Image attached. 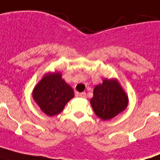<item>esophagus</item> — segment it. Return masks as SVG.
I'll list each match as a JSON object with an SVG mask.
<instances>
[{
	"mask_svg": "<svg viewBox=\"0 0 160 160\" xmlns=\"http://www.w3.org/2000/svg\"><path fill=\"white\" fill-rule=\"evenodd\" d=\"M80 96L81 98H86V94H85V92H83V93H80Z\"/></svg>",
	"mask_w": 160,
	"mask_h": 160,
	"instance_id": "34e87169",
	"label": "esophagus"
}]
</instances>
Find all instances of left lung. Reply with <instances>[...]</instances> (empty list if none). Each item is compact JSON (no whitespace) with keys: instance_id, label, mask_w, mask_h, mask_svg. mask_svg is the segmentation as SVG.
<instances>
[{"instance_id":"8db88e82","label":"left lung","mask_w":160,"mask_h":160,"mask_svg":"<svg viewBox=\"0 0 160 160\" xmlns=\"http://www.w3.org/2000/svg\"><path fill=\"white\" fill-rule=\"evenodd\" d=\"M129 104V98L117 79H104L95 85L90 100L95 114L102 120H109L122 113Z\"/></svg>"}]
</instances>
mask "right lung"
<instances>
[{"label":"right lung","mask_w":160,"mask_h":160,"mask_svg":"<svg viewBox=\"0 0 160 160\" xmlns=\"http://www.w3.org/2000/svg\"><path fill=\"white\" fill-rule=\"evenodd\" d=\"M74 96V90L62 79L60 72H49L44 75L32 91L35 102L48 116L60 114Z\"/></svg>","instance_id":"add662e5"}]
</instances>
